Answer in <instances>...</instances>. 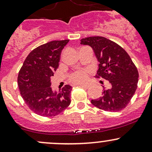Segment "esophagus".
<instances>
[{
	"mask_svg": "<svg viewBox=\"0 0 152 152\" xmlns=\"http://www.w3.org/2000/svg\"><path fill=\"white\" fill-rule=\"evenodd\" d=\"M80 86L83 87V88H88L90 87L89 85H88V84H80Z\"/></svg>",
	"mask_w": 152,
	"mask_h": 152,
	"instance_id": "34e87169",
	"label": "esophagus"
}]
</instances>
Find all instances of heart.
I'll list each match as a JSON object with an SVG mask.
<instances>
[{"label":"heart","mask_w":152,"mask_h":152,"mask_svg":"<svg viewBox=\"0 0 152 152\" xmlns=\"http://www.w3.org/2000/svg\"><path fill=\"white\" fill-rule=\"evenodd\" d=\"M88 77V71H78L73 73L71 76V79L76 83H82L85 81Z\"/></svg>","instance_id":"b5f03b06"}]
</instances>
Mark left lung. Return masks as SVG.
I'll list each match as a JSON object with an SVG mask.
<instances>
[{
    "instance_id": "left-lung-1",
    "label": "left lung",
    "mask_w": 152,
    "mask_h": 152,
    "mask_svg": "<svg viewBox=\"0 0 152 152\" xmlns=\"http://www.w3.org/2000/svg\"><path fill=\"white\" fill-rule=\"evenodd\" d=\"M81 45L89 46L99 63L96 77L109 81L102 96L92 99L99 109L116 112L124 109L137 88L139 73L126 50L114 41L102 36L82 38Z\"/></svg>"
}]
</instances>
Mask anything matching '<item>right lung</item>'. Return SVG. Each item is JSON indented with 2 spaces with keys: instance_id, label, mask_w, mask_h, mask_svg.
Returning a JSON list of instances; mask_svg holds the SVG:
<instances>
[{
  "instance_id": "right-lung-1",
  "label": "right lung",
  "mask_w": 152,
  "mask_h": 152,
  "mask_svg": "<svg viewBox=\"0 0 152 152\" xmlns=\"http://www.w3.org/2000/svg\"><path fill=\"white\" fill-rule=\"evenodd\" d=\"M69 40L53 41L39 46L26 57L18 73L20 95L31 111L42 116H53L71 104L72 87L58 91L50 87V77L58 66L63 48Z\"/></svg>"
}]
</instances>
